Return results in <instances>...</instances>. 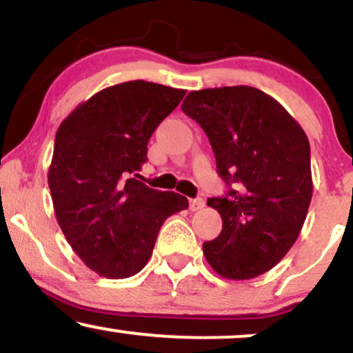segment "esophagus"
Returning a JSON list of instances; mask_svg holds the SVG:
<instances>
[{"label": "esophagus", "instance_id": "esophagus-1", "mask_svg": "<svg viewBox=\"0 0 353 353\" xmlns=\"http://www.w3.org/2000/svg\"><path fill=\"white\" fill-rule=\"evenodd\" d=\"M203 207H205V201H203V199H190V202H189L190 212H197V210L203 209Z\"/></svg>", "mask_w": 353, "mask_h": 353}]
</instances>
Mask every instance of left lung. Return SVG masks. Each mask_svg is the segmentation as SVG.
I'll return each instance as SVG.
<instances>
[{"instance_id":"8db88e82","label":"left lung","mask_w":353,"mask_h":353,"mask_svg":"<svg viewBox=\"0 0 353 353\" xmlns=\"http://www.w3.org/2000/svg\"><path fill=\"white\" fill-rule=\"evenodd\" d=\"M182 112L202 126L228 197L207 205L222 232L202 245L225 279L243 281L270 271L298 240L312 199L311 148L301 125L273 97L248 85L190 92Z\"/></svg>"}]
</instances>
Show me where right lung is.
I'll return each mask as SVG.
<instances>
[{"label":"right lung","instance_id":"1","mask_svg":"<svg viewBox=\"0 0 353 353\" xmlns=\"http://www.w3.org/2000/svg\"><path fill=\"white\" fill-rule=\"evenodd\" d=\"M184 95L144 80L113 85L80 103L55 133L48 174L55 219L97 274L139 273L164 220L189 207L184 195L136 179L151 134Z\"/></svg>","mask_w":353,"mask_h":353}]
</instances>
